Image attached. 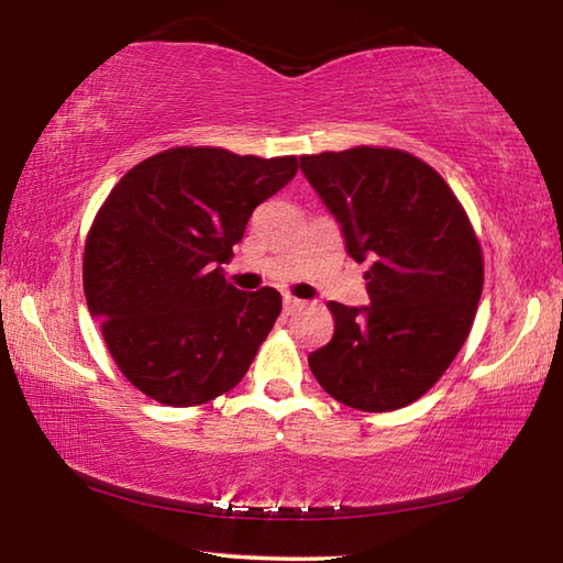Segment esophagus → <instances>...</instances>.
<instances>
[{
	"mask_svg": "<svg viewBox=\"0 0 563 563\" xmlns=\"http://www.w3.org/2000/svg\"><path fill=\"white\" fill-rule=\"evenodd\" d=\"M302 305H305V300L295 298V295H285V298H283V308H285V312H288V316H290V312H295V310H300Z\"/></svg>",
	"mask_w": 563,
	"mask_h": 563,
	"instance_id": "obj_1",
	"label": "esophagus"
}]
</instances>
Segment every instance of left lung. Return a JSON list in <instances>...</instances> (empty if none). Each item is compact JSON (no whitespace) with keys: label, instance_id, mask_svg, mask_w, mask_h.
Wrapping results in <instances>:
<instances>
[{"label":"left lung","instance_id":"1","mask_svg":"<svg viewBox=\"0 0 563 563\" xmlns=\"http://www.w3.org/2000/svg\"><path fill=\"white\" fill-rule=\"evenodd\" d=\"M338 218L347 253L369 261L367 308L330 300L335 335L308 357L320 387L362 412L412 405L452 365L474 325L484 258L470 216L407 151L355 146L300 156Z\"/></svg>","mask_w":563,"mask_h":563}]
</instances>
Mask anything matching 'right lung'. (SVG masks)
Instances as JSON below:
<instances>
[{"instance_id": "add662e5", "label": "right lung", "mask_w": 563, "mask_h": 563, "mask_svg": "<svg viewBox=\"0 0 563 563\" xmlns=\"http://www.w3.org/2000/svg\"><path fill=\"white\" fill-rule=\"evenodd\" d=\"M298 158L176 146L123 174L84 245V292L129 383L168 407L241 383L280 316L275 288L225 280L247 218L290 184Z\"/></svg>"}]
</instances>
